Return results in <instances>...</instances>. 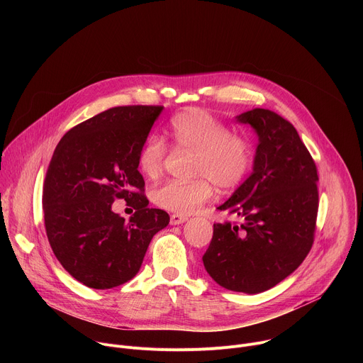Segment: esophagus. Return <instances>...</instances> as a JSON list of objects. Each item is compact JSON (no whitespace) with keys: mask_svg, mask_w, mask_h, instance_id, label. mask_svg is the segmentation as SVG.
<instances>
[{"mask_svg":"<svg viewBox=\"0 0 363 363\" xmlns=\"http://www.w3.org/2000/svg\"><path fill=\"white\" fill-rule=\"evenodd\" d=\"M188 218L185 216H181V214H172L171 216V225H179V224H184Z\"/></svg>","mask_w":363,"mask_h":363,"instance_id":"34e87169","label":"esophagus"}]
</instances>
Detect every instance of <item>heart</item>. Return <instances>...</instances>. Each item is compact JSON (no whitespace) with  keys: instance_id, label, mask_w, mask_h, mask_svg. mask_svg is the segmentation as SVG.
Returning a JSON list of instances; mask_svg holds the SVG:
<instances>
[{"instance_id":"heart-1","label":"heart","mask_w":363,"mask_h":363,"mask_svg":"<svg viewBox=\"0 0 363 363\" xmlns=\"http://www.w3.org/2000/svg\"><path fill=\"white\" fill-rule=\"evenodd\" d=\"M169 136L177 150L195 155L191 182L169 181L152 191V199L160 208L192 214L213 198L216 185L221 191L237 188L252 165V149L244 136L233 135L227 125L213 113L191 108L175 115ZM168 153L165 140L149 135L138 153V168L147 178H157Z\"/></svg>"}]
</instances>
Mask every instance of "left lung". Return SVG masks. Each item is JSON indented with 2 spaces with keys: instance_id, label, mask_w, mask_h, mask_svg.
<instances>
[{
  "instance_id": "left-lung-1",
  "label": "left lung",
  "mask_w": 363,
  "mask_h": 363,
  "mask_svg": "<svg viewBox=\"0 0 363 363\" xmlns=\"http://www.w3.org/2000/svg\"><path fill=\"white\" fill-rule=\"evenodd\" d=\"M258 138L250 177L218 206L242 224H214L203 267L221 287L257 294L290 276L313 244L318 169L294 126L267 109L235 116Z\"/></svg>"
}]
</instances>
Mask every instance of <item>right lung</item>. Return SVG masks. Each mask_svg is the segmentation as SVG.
<instances>
[{"label":"right lung","mask_w":363,"mask_h":363,"mask_svg":"<svg viewBox=\"0 0 363 363\" xmlns=\"http://www.w3.org/2000/svg\"><path fill=\"white\" fill-rule=\"evenodd\" d=\"M162 106H121L70 129L55 149L43 185L48 242L60 264L90 289L106 290L136 276L152 237L169 216L149 208L138 153ZM116 197L137 210L125 222Z\"/></svg>","instance_id":"right-lung-1"}]
</instances>
